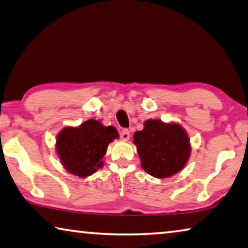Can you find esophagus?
Here are the masks:
<instances>
[{
  "instance_id": "obj_1",
  "label": "esophagus",
  "mask_w": 248,
  "mask_h": 248,
  "mask_svg": "<svg viewBox=\"0 0 248 248\" xmlns=\"http://www.w3.org/2000/svg\"><path fill=\"white\" fill-rule=\"evenodd\" d=\"M120 138L124 141H128L129 139H130V133H129L127 129H124V130L120 132Z\"/></svg>"
}]
</instances>
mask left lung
<instances>
[{
	"label": "left lung",
	"mask_w": 248,
	"mask_h": 248,
	"mask_svg": "<svg viewBox=\"0 0 248 248\" xmlns=\"http://www.w3.org/2000/svg\"><path fill=\"white\" fill-rule=\"evenodd\" d=\"M144 128L133 135V143L143 170L155 178L166 179L186 166L191 153L190 139L179 124L159 119L144 121Z\"/></svg>",
	"instance_id": "1"
}]
</instances>
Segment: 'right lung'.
Returning <instances> with one entry per match:
<instances>
[{
    "mask_svg": "<svg viewBox=\"0 0 248 248\" xmlns=\"http://www.w3.org/2000/svg\"><path fill=\"white\" fill-rule=\"evenodd\" d=\"M117 138L119 135L115 127L89 119L79 127L62 129L56 139V151L69 173L86 178L104 166L108 144Z\"/></svg>",
    "mask_w": 248,
    "mask_h": 248,
    "instance_id": "add662e5",
    "label": "right lung"
}]
</instances>
